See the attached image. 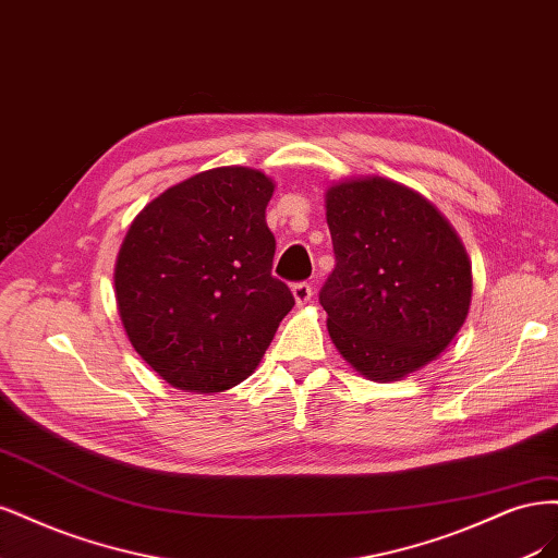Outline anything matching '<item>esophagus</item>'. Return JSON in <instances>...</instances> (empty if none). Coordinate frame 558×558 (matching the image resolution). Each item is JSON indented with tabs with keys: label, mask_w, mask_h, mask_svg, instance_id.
<instances>
[{
	"label": "esophagus",
	"mask_w": 558,
	"mask_h": 558,
	"mask_svg": "<svg viewBox=\"0 0 558 558\" xmlns=\"http://www.w3.org/2000/svg\"><path fill=\"white\" fill-rule=\"evenodd\" d=\"M292 294H294L296 305H305V303H311V299H313V287H311V282H296L292 287Z\"/></svg>",
	"instance_id": "esophagus-1"
}]
</instances>
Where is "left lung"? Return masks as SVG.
<instances>
[{
  "mask_svg": "<svg viewBox=\"0 0 558 558\" xmlns=\"http://www.w3.org/2000/svg\"><path fill=\"white\" fill-rule=\"evenodd\" d=\"M325 206L336 268L319 303L333 345L368 380H403L469 317V253L426 196L383 175L331 183Z\"/></svg>",
  "mask_w": 558,
  "mask_h": 558,
  "instance_id": "left-lung-1",
  "label": "left lung"
}]
</instances>
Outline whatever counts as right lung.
<instances>
[{
  "instance_id": "right-lung-1",
  "label": "right lung",
  "mask_w": 558,
  "mask_h": 558,
  "mask_svg": "<svg viewBox=\"0 0 558 558\" xmlns=\"http://www.w3.org/2000/svg\"><path fill=\"white\" fill-rule=\"evenodd\" d=\"M276 183L218 167L146 204L116 259V303L132 348L171 387L215 393L259 366L290 287L271 276L266 206Z\"/></svg>"
}]
</instances>
